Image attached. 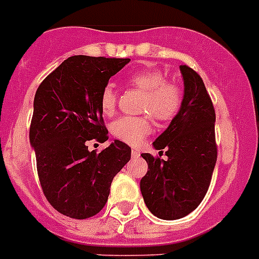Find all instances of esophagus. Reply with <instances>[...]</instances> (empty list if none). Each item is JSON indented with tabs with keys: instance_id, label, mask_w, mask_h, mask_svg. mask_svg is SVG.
Wrapping results in <instances>:
<instances>
[{
	"instance_id": "34e87169",
	"label": "esophagus",
	"mask_w": 259,
	"mask_h": 259,
	"mask_svg": "<svg viewBox=\"0 0 259 259\" xmlns=\"http://www.w3.org/2000/svg\"><path fill=\"white\" fill-rule=\"evenodd\" d=\"M132 155H133V157H138V155H140V150L133 149V150H132Z\"/></svg>"
}]
</instances>
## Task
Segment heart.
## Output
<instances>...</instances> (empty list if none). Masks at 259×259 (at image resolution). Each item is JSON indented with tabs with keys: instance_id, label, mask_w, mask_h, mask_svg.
I'll list each match as a JSON object with an SVG mask.
<instances>
[{
	"instance_id": "b5f03b06",
	"label": "heart",
	"mask_w": 259,
	"mask_h": 259,
	"mask_svg": "<svg viewBox=\"0 0 259 259\" xmlns=\"http://www.w3.org/2000/svg\"><path fill=\"white\" fill-rule=\"evenodd\" d=\"M127 85L142 93L141 111L150 113L159 122H167L180 113L184 104V90L177 82L166 81V75L157 69L136 71L127 77ZM117 90L106 85L101 92L100 106L105 115H113L117 106ZM149 117H121L111 123L110 132L121 142L138 146L151 134Z\"/></svg>"
}]
</instances>
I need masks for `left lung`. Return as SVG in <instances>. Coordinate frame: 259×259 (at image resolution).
<instances>
[{"instance_id":"1","label":"left lung","mask_w":259,"mask_h":259,"mask_svg":"<svg viewBox=\"0 0 259 259\" xmlns=\"http://www.w3.org/2000/svg\"><path fill=\"white\" fill-rule=\"evenodd\" d=\"M185 83L184 104L169 127L153 142L167 159L141 154L148 173L141 193L148 209L161 220L188 215L205 198L217 162L215 110L199 74L188 65L180 66Z\"/></svg>"}]
</instances>
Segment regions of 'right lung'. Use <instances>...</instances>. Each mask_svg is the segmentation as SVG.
Listing matches in <instances>:
<instances>
[{"instance_id":"right-lung-1","label":"right lung","mask_w":259,"mask_h":259,"mask_svg":"<svg viewBox=\"0 0 259 259\" xmlns=\"http://www.w3.org/2000/svg\"><path fill=\"white\" fill-rule=\"evenodd\" d=\"M129 61L73 56L35 92L29 137L39 184L50 205L66 217L86 220L100 213L111 181L129 162L132 149L118 140L101 153L88 150L90 141L109 138L101 92Z\"/></svg>"}]
</instances>
